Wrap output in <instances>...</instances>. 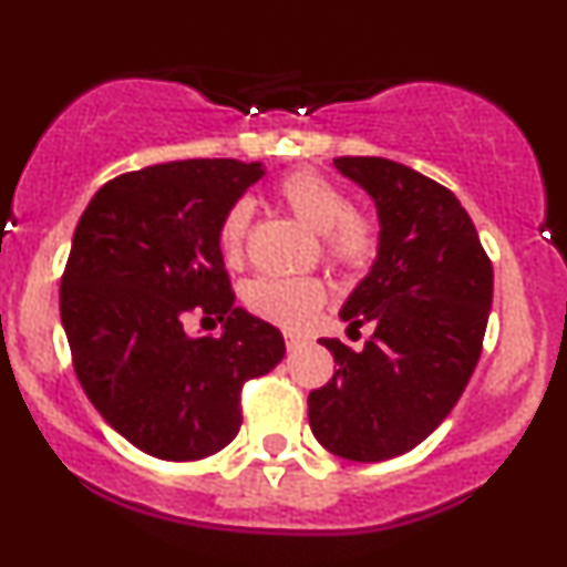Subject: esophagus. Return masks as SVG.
<instances>
[{
	"label": "esophagus",
	"instance_id": "34e87169",
	"mask_svg": "<svg viewBox=\"0 0 567 567\" xmlns=\"http://www.w3.org/2000/svg\"><path fill=\"white\" fill-rule=\"evenodd\" d=\"M303 344H307V337H301V333H285V348H288L290 353L303 348Z\"/></svg>",
	"mask_w": 567,
	"mask_h": 567
}]
</instances>
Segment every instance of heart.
Segmentation results:
<instances>
[{
    "instance_id": "1",
    "label": "heart",
    "mask_w": 567,
    "mask_h": 567,
    "mask_svg": "<svg viewBox=\"0 0 567 567\" xmlns=\"http://www.w3.org/2000/svg\"><path fill=\"white\" fill-rule=\"evenodd\" d=\"M303 225L320 234L326 264L344 274H361L378 260L380 225L363 208L350 204L348 193L315 168H296L274 187ZM252 206L236 200L223 214L217 247L228 264H238L247 247ZM249 312L282 329H303L312 323L326 301V285L315 277H258L244 293Z\"/></svg>"
}]
</instances>
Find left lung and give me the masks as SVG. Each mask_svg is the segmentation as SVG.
Listing matches in <instances>:
<instances>
[{"label":"left lung","instance_id":"obj_1","mask_svg":"<svg viewBox=\"0 0 567 567\" xmlns=\"http://www.w3.org/2000/svg\"><path fill=\"white\" fill-rule=\"evenodd\" d=\"M380 214V252L342 307L350 329L372 323L361 353L320 339L337 369L309 393L318 443L350 462L408 454L445 421L484 350L492 260L456 195L383 157H337Z\"/></svg>","mask_w":567,"mask_h":567}]
</instances>
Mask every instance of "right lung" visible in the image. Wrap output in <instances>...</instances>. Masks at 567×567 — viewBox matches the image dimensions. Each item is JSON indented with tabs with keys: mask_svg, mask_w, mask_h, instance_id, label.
Masks as SVG:
<instances>
[{
	"mask_svg": "<svg viewBox=\"0 0 567 567\" xmlns=\"http://www.w3.org/2000/svg\"><path fill=\"white\" fill-rule=\"evenodd\" d=\"M260 163L178 159L130 171L81 214L59 315L89 402L143 454L195 462L241 426V389L285 355L282 333L234 307L217 247L230 204ZM189 313L226 323L189 338Z\"/></svg>",
	"mask_w": 567,
	"mask_h": 567,
	"instance_id": "obj_1",
	"label": "right lung"
}]
</instances>
